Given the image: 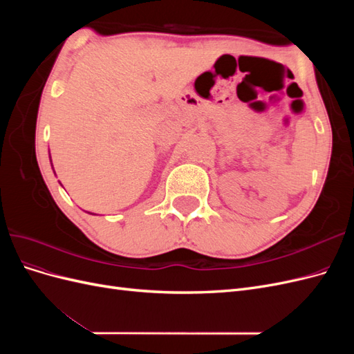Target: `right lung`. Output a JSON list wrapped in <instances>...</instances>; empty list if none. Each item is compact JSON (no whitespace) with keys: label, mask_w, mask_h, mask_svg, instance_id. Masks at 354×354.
<instances>
[{"label":"right lung","mask_w":354,"mask_h":354,"mask_svg":"<svg viewBox=\"0 0 354 354\" xmlns=\"http://www.w3.org/2000/svg\"><path fill=\"white\" fill-rule=\"evenodd\" d=\"M50 162H51V156H50ZM51 167H53V164H51ZM53 171H55V168H53ZM56 174V173H55Z\"/></svg>","instance_id":"1"}]
</instances>
